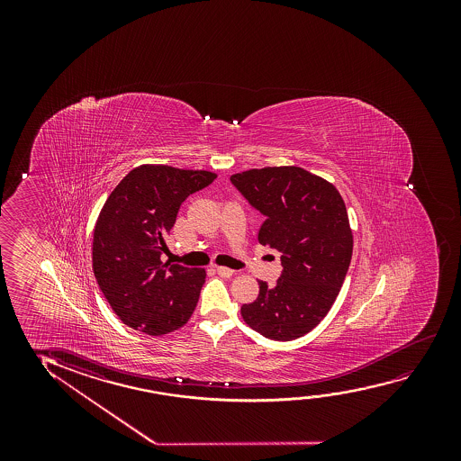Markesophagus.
<instances>
[{
	"label": "esophagus",
	"instance_id": "esophagus-1",
	"mask_svg": "<svg viewBox=\"0 0 461 461\" xmlns=\"http://www.w3.org/2000/svg\"><path fill=\"white\" fill-rule=\"evenodd\" d=\"M215 272L221 276V277L230 278L233 277L234 271L233 269H230V267H225V266H221V267H215Z\"/></svg>",
	"mask_w": 461,
	"mask_h": 461
}]
</instances>
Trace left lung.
<instances>
[{"mask_svg": "<svg viewBox=\"0 0 461 461\" xmlns=\"http://www.w3.org/2000/svg\"><path fill=\"white\" fill-rule=\"evenodd\" d=\"M265 215L258 240L280 252L277 284L259 280V294L240 307L244 321L271 340L310 332L339 296L353 255V233L339 190L299 167H267L230 177Z\"/></svg>", "mask_w": 461, "mask_h": 461, "instance_id": "8db88e82", "label": "left lung"}]
</instances>
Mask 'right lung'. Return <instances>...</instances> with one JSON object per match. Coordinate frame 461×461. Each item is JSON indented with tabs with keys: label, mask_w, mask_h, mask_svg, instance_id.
<instances>
[{
	"label": "right lung",
	"mask_w": 461,
	"mask_h": 461,
	"mask_svg": "<svg viewBox=\"0 0 461 461\" xmlns=\"http://www.w3.org/2000/svg\"><path fill=\"white\" fill-rule=\"evenodd\" d=\"M214 179L209 171L141 165L108 196L95 223L93 271L129 328L164 335L189 321L206 272L162 263L160 257L181 203Z\"/></svg>",
	"instance_id": "right-lung-1"
}]
</instances>
